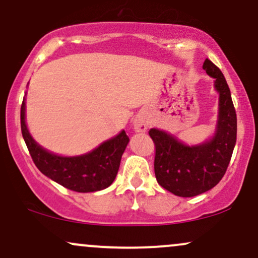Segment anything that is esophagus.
I'll list each match as a JSON object with an SVG mask.
<instances>
[{"mask_svg": "<svg viewBox=\"0 0 258 258\" xmlns=\"http://www.w3.org/2000/svg\"><path fill=\"white\" fill-rule=\"evenodd\" d=\"M134 127H135L136 132H146L147 128H148V122H147L144 118L138 117V118H136Z\"/></svg>", "mask_w": 258, "mask_h": 258, "instance_id": "obj_1", "label": "esophagus"}]
</instances>
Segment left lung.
Segmentation results:
<instances>
[{
    "mask_svg": "<svg viewBox=\"0 0 258 258\" xmlns=\"http://www.w3.org/2000/svg\"><path fill=\"white\" fill-rule=\"evenodd\" d=\"M203 70L216 79L214 88L219 93L213 137L198 146H186L165 131H149L155 146L154 172L158 183L180 197H194L213 188L224 176L236 143V112L225 77L208 58Z\"/></svg>",
    "mask_w": 258,
    "mask_h": 258,
    "instance_id": "left-lung-1",
    "label": "left lung"
}]
</instances>
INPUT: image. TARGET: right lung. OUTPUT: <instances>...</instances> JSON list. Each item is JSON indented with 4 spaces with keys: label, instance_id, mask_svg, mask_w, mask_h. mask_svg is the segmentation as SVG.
<instances>
[{
    "label": "right lung",
    "instance_id": "obj_1",
    "mask_svg": "<svg viewBox=\"0 0 258 258\" xmlns=\"http://www.w3.org/2000/svg\"><path fill=\"white\" fill-rule=\"evenodd\" d=\"M21 128L24 142L36 168L63 187L76 192H95L114 182L128 136L121 131L98 148L78 157H61L47 152L30 136L25 123V98L21 106Z\"/></svg>",
    "mask_w": 258,
    "mask_h": 258
}]
</instances>
